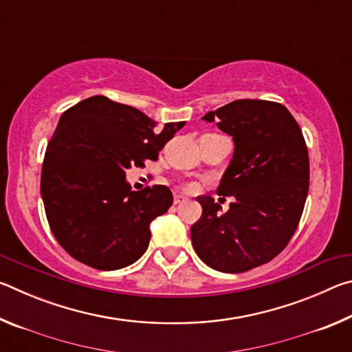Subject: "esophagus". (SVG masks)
<instances>
[{
  "instance_id": "obj_1",
  "label": "esophagus",
  "mask_w": 352,
  "mask_h": 352,
  "mask_svg": "<svg viewBox=\"0 0 352 352\" xmlns=\"http://www.w3.org/2000/svg\"><path fill=\"white\" fill-rule=\"evenodd\" d=\"M183 201H186V197H184V195H182V194H175L174 204L178 205V204H183Z\"/></svg>"
}]
</instances>
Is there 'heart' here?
I'll return each mask as SVG.
<instances>
[{
  "label": "heart",
  "instance_id": "heart-1",
  "mask_svg": "<svg viewBox=\"0 0 352 352\" xmlns=\"http://www.w3.org/2000/svg\"><path fill=\"white\" fill-rule=\"evenodd\" d=\"M184 189H186V190H192V189H194V184H186V186H184Z\"/></svg>",
  "mask_w": 352,
  "mask_h": 352
}]
</instances>
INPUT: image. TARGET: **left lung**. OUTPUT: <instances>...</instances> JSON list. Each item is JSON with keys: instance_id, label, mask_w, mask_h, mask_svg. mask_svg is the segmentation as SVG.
<instances>
[{"instance_id": "8db88e82", "label": "left lung", "mask_w": 352, "mask_h": 352, "mask_svg": "<svg viewBox=\"0 0 352 352\" xmlns=\"http://www.w3.org/2000/svg\"><path fill=\"white\" fill-rule=\"evenodd\" d=\"M204 119L233 136V160L217 194L234 201L220 214L212 197H197L204 211L190 241L211 269L248 272L281 253L300 223L309 190L305 136L290 111L272 100L239 99Z\"/></svg>"}]
</instances>
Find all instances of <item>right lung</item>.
Wrapping results in <instances>:
<instances>
[{
	"mask_svg": "<svg viewBox=\"0 0 352 352\" xmlns=\"http://www.w3.org/2000/svg\"><path fill=\"white\" fill-rule=\"evenodd\" d=\"M184 126L164 127L105 96L63 113L47 142L40 190L50 228L69 256L98 270L124 269L148 247L155 217L169 210L168 186L132 190L126 170L157 160Z\"/></svg>",
	"mask_w": 352,
	"mask_h": 352,
	"instance_id": "obj_1",
	"label": "right lung"
}]
</instances>
